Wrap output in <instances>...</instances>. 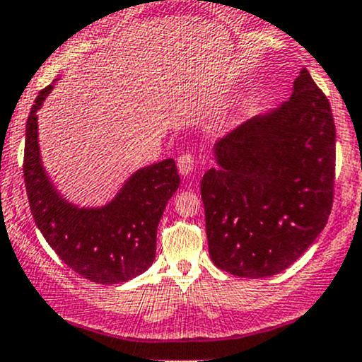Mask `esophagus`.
Segmentation results:
<instances>
[{
	"label": "esophagus",
	"instance_id": "obj_1",
	"mask_svg": "<svg viewBox=\"0 0 362 362\" xmlns=\"http://www.w3.org/2000/svg\"><path fill=\"white\" fill-rule=\"evenodd\" d=\"M177 167H178V172H180L182 177H189L190 173H192V168H194V156L189 155V153H184L182 156H178Z\"/></svg>",
	"mask_w": 362,
	"mask_h": 362
}]
</instances>
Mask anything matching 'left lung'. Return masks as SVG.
Segmentation results:
<instances>
[{
    "label": "left lung",
    "mask_w": 362,
    "mask_h": 362,
    "mask_svg": "<svg viewBox=\"0 0 362 362\" xmlns=\"http://www.w3.org/2000/svg\"><path fill=\"white\" fill-rule=\"evenodd\" d=\"M201 182L209 255L238 277L276 276L317 240L334 201L335 124L306 69L288 102L213 148Z\"/></svg>",
    "instance_id": "8db88e82"
}]
</instances>
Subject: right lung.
Instances as JSON below:
<instances>
[{
	"mask_svg": "<svg viewBox=\"0 0 362 362\" xmlns=\"http://www.w3.org/2000/svg\"><path fill=\"white\" fill-rule=\"evenodd\" d=\"M52 90L54 83L40 91L25 129L23 177L32 216L45 242L85 279L97 284L131 281L155 260L158 223L180 185L175 161L167 158L136 170L103 206L69 202L40 156L37 112Z\"/></svg>",
	"mask_w": 362,
	"mask_h": 362,
	"instance_id": "obj_1",
	"label": "right lung"
}]
</instances>
